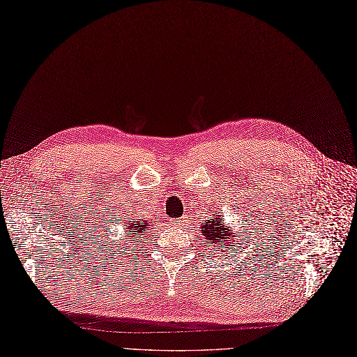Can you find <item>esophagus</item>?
Instances as JSON below:
<instances>
[{
  "label": "esophagus",
  "mask_w": 357,
  "mask_h": 357,
  "mask_svg": "<svg viewBox=\"0 0 357 357\" xmlns=\"http://www.w3.org/2000/svg\"><path fill=\"white\" fill-rule=\"evenodd\" d=\"M182 223H183V219H175V220H174V225H176V227L182 225Z\"/></svg>",
  "instance_id": "esophagus-1"
}]
</instances>
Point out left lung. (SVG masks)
I'll use <instances>...</instances> for the list:
<instances>
[{
	"label": "left lung",
	"instance_id": "8db88e82",
	"mask_svg": "<svg viewBox=\"0 0 357 357\" xmlns=\"http://www.w3.org/2000/svg\"><path fill=\"white\" fill-rule=\"evenodd\" d=\"M202 236H203V243H207L213 247L215 252H219L218 248L222 250V253H225L227 250H229L231 244H235V235L234 231L225 225L223 222V215L222 212H216L213 218H210L204 223H202ZM234 250V248H232Z\"/></svg>",
	"mask_w": 357,
	"mask_h": 357
}]
</instances>
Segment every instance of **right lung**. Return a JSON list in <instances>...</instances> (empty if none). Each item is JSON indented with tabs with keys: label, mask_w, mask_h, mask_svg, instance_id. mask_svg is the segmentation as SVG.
Listing matches in <instances>:
<instances>
[{
	"label": "right lung",
	"mask_w": 357,
	"mask_h": 357,
	"mask_svg": "<svg viewBox=\"0 0 357 357\" xmlns=\"http://www.w3.org/2000/svg\"><path fill=\"white\" fill-rule=\"evenodd\" d=\"M150 228V220L147 218H129L126 220V225L123 228L125 234L123 236H128L130 243H137V240H141L147 234V229ZM141 243V241H139Z\"/></svg>",
	"instance_id": "right-lung-1"
}]
</instances>
